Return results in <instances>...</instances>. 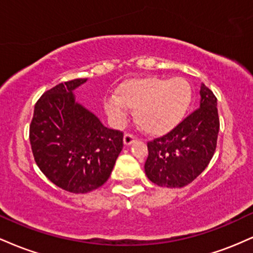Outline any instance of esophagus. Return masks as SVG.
Wrapping results in <instances>:
<instances>
[{"label":"esophagus","instance_id":"34e87169","mask_svg":"<svg viewBox=\"0 0 253 253\" xmlns=\"http://www.w3.org/2000/svg\"><path fill=\"white\" fill-rule=\"evenodd\" d=\"M136 140V136L132 133H125L124 135V143L125 145H130L132 143H134Z\"/></svg>","mask_w":253,"mask_h":253}]
</instances>
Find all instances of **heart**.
<instances>
[{
  "mask_svg": "<svg viewBox=\"0 0 253 253\" xmlns=\"http://www.w3.org/2000/svg\"><path fill=\"white\" fill-rule=\"evenodd\" d=\"M191 101L193 88L184 78H135L119 86L117 98H109L106 109L118 123L126 118L124 107L134 109L141 128L151 134H164L182 123Z\"/></svg>",
  "mask_w": 253,
  "mask_h": 253,
  "instance_id": "heart-1",
  "label": "heart"
}]
</instances>
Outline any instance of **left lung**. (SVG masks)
<instances>
[{
  "instance_id": "left-lung-1",
  "label": "left lung",
  "mask_w": 253,
  "mask_h": 253,
  "mask_svg": "<svg viewBox=\"0 0 253 253\" xmlns=\"http://www.w3.org/2000/svg\"><path fill=\"white\" fill-rule=\"evenodd\" d=\"M200 108L190 113L167 134L147 141L145 173L159 187L182 188L210 164L220 128L216 97L201 84Z\"/></svg>"
}]
</instances>
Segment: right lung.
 Wrapping results in <instances>:
<instances>
[{
    "label": "right lung",
    "mask_w": 253,
    "mask_h": 253,
    "mask_svg": "<svg viewBox=\"0 0 253 253\" xmlns=\"http://www.w3.org/2000/svg\"><path fill=\"white\" fill-rule=\"evenodd\" d=\"M86 78L48 89L34 106L30 141L42 172L62 189L84 194L109 178L124 146V132L104 127L75 102L72 90Z\"/></svg>",
    "instance_id": "1"
}]
</instances>
